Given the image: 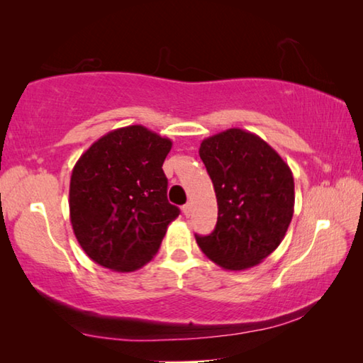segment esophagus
<instances>
[{
    "label": "esophagus",
    "instance_id": "34e87169",
    "mask_svg": "<svg viewBox=\"0 0 363 363\" xmlns=\"http://www.w3.org/2000/svg\"><path fill=\"white\" fill-rule=\"evenodd\" d=\"M182 213L186 214V216L189 218V216H190V213H192V205H190V203L184 205V206H182Z\"/></svg>",
    "mask_w": 363,
    "mask_h": 363
}]
</instances>
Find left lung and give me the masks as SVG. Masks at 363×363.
Wrapping results in <instances>:
<instances>
[{
    "instance_id": "1",
    "label": "left lung",
    "mask_w": 363,
    "mask_h": 363,
    "mask_svg": "<svg viewBox=\"0 0 363 363\" xmlns=\"http://www.w3.org/2000/svg\"><path fill=\"white\" fill-rule=\"evenodd\" d=\"M200 158L218 200L210 235H195L201 251L225 270L257 266L284 240L294 211L293 173L256 134L230 128L203 139Z\"/></svg>"
}]
</instances>
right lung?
Listing matches in <instances>:
<instances>
[{"label":"right lung","instance_id":"right-lung-1","mask_svg":"<svg viewBox=\"0 0 363 363\" xmlns=\"http://www.w3.org/2000/svg\"><path fill=\"white\" fill-rule=\"evenodd\" d=\"M171 139L143 125L118 128L86 150L70 177V223L91 259L115 272L145 266L179 208L167 196Z\"/></svg>","mask_w":363,"mask_h":363}]
</instances>
